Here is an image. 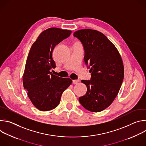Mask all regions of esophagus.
<instances>
[{"label": "esophagus", "instance_id": "esophagus-1", "mask_svg": "<svg viewBox=\"0 0 146 146\" xmlns=\"http://www.w3.org/2000/svg\"><path fill=\"white\" fill-rule=\"evenodd\" d=\"M73 84H77V83L79 82V80H73Z\"/></svg>", "mask_w": 146, "mask_h": 146}]
</instances>
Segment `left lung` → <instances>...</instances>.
<instances>
[{"instance_id": "left-lung-1", "label": "left lung", "mask_w": 146, "mask_h": 146, "mask_svg": "<svg viewBox=\"0 0 146 146\" xmlns=\"http://www.w3.org/2000/svg\"><path fill=\"white\" fill-rule=\"evenodd\" d=\"M84 50V62L90 68V80H81L87 87L79 98L81 105L92 112L108 108L117 96L123 80L121 57L114 45L102 33L90 29L75 32Z\"/></svg>"}]
</instances>
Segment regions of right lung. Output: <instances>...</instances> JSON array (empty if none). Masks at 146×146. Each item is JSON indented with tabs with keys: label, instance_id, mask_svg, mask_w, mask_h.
Instances as JSON below:
<instances>
[{
	"label": "right lung",
	"instance_id": "1",
	"mask_svg": "<svg viewBox=\"0 0 146 146\" xmlns=\"http://www.w3.org/2000/svg\"><path fill=\"white\" fill-rule=\"evenodd\" d=\"M71 33L56 28L47 29L40 34L28 54L23 85L32 104L40 111L57 107L62 93L72 84L71 79L59 77L50 72L56 67L52 56L54 48Z\"/></svg>",
	"mask_w": 146,
	"mask_h": 146
}]
</instances>
